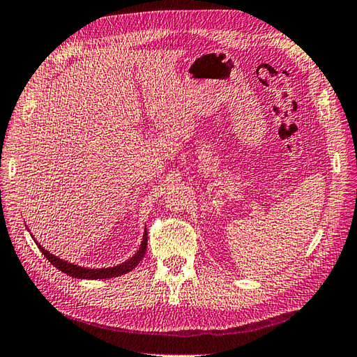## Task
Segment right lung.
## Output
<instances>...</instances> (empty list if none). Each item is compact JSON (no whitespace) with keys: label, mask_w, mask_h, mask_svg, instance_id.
<instances>
[{"label":"right lung","mask_w":357,"mask_h":357,"mask_svg":"<svg viewBox=\"0 0 357 357\" xmlns=\"http://www.w3.org/2000/svg\"><path fill=\"white\" fill-rule=\"evenodd\" d=\"M33 240L36 242V245L38 246V249L42 250V254L47 259H50L51 264L55 266L63 273L69 275L72 278H76V279H108V278H115V276H120V275L128 273V272L133 271V268L139 264V261L144 258V254H146V250H147V228H144L142 242L139 245V249L137 250V254H135L133 257H130L128 261H124V263H121L119 266L103 267V268H89V267L76 266L73 263L66 261V259H61L59 257H55L54 254H51L50 250H46L42 245H38L37 240L34 237H33Z\"/></svg>","instance_id":"right-lung-1"}]
</instances>
